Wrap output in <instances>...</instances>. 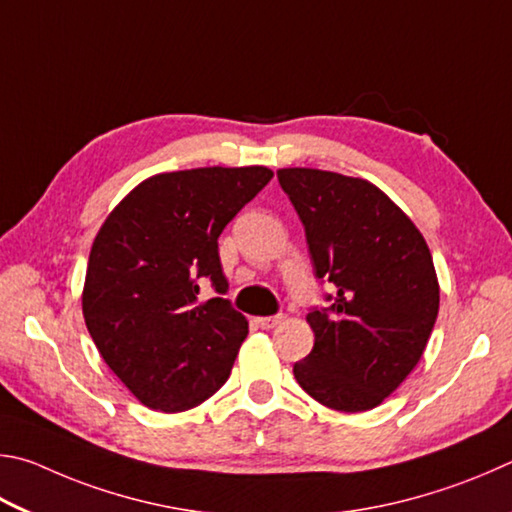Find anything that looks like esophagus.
Here are the masks:
<instances>
[{
    "instance_id": "esophagus-1",
    "label": "esophagus",
    "mask_w": 512,
    "mask_h": 512,
    "mask_svg": "<svg viewBox=\"0 0 512 512\" xmlns=\"http://www.w3.org/2000/svg\"><path fill=\"white\" fill-rule=\"evenodd\" d=\"M281 319H283V317H256L254 324H256L258 328H263V330H270V328H274V326H279Z\"/></svg>"
}]
</instances>
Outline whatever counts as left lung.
Here are the masks:
<instances>
[{
  "mask_svg": "<svg viewBox=\"0 0 512 512\" xmlns=\"http://www.w3.org/2000/svg\"><path fill=\"white\" fill-rule=\"evenodd\" d=\"M276 177L306 227L317 276L335 285L333 306L308 312L315 346L294 378L324 407L369 411L425 353L441 301L432 251L409 215L362 177L319 168Z\"/></svg>",
  "mask_w": 512,
  "mask_h": 512,
  "instance_id": "1",
  "label": "left lung"
}]
</instances>
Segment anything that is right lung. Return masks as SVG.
<instances>
[{"instance_id": "obj_1", "label": "right lung", "mask_w": 512, "mask_h": 512, "mask_svg": "<svg viewBox=\"0 0 512 512\" xmlns=\"http://www.w3.org/2000/svg\"><path fill=\"white\" fill-rule=\"evenodd\" d=\"M267 166L191 168L143 179L98 229L83 317L98 353L141 405L179 414L209 400L236 362L247 319L227 292L218 238L272 179Z\"/></svg>"}]
</instances>
